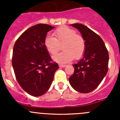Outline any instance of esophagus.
Here are the masks:
<instances>
[{"label":"esophagus","mask_w":120,"mask_h":120,"mask_svg":"<svg viewBox=\"0 0 120 120\" xmlns=\"http://www.w3.org/2000/svg\"><path fill=\"white\" fill-rule=\"evenodd\" d=\"M59 66L61 67H66V65H65V64H59Z\"/></svg>","instance_id":"34e87169"}]
</instances>
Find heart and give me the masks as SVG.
Instances as JSON below:
<instances>
[{"instance_id": "obj_1", "label": "heart", "mask_w": 120, "mask_h": 120, "mask_svg": "<svg viewBox=\"0 0 120 120\" xmlns=\"http://www.w3.org/2000/svg\"><path fill=\"white\" fill-rule=\"evenodd\" d=\"M55 38L47 35L44 44L47 51L50 55H55L61 49L62 52L53 56L55 61L60 63H66L74 58L79 59L82 57L86 50V41L83 37L77 34L76 30L67 26L58 27L53 33Z\"/></svg>"}]
</instances>
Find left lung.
<instances>
[{"label":"left lung","instance_id":"1","mask_svg":"<svg viewBox=\"0 0 120 120\" xmlns=\"http://www.w3.org/2000/svg\"><path fill=\"white\" fill-rule=\"evenodd\" d=\"M86 41L83 57L73 64L75 71L69 77L71 86L77 91L88 93L99 85L108 71L109 53L103 41L87 26L75 23Z\"/></svg>","mask_w":120,"mask_h":120}]
</instances>
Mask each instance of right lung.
Instances as JSON below:
<instances>
[{
    "instance_id": "obj_1",
    "label": "right lung",
    "mask_w": 120,
    "mask_h": 120,
    "mask_svg": "<svg viewBox=\"0 0 120 120\" xmlns=\"http://www.w3.org/2000/svg\"><path fill=\"white\" fill-rule=\"evenodd\" d=\"M53 28L45 24L32 26L14 45L12 64L15 78L23 90L31 96L38 97L47 91L59 68L44 44L47 32Z\"/></svg>"
}]
</instances>
